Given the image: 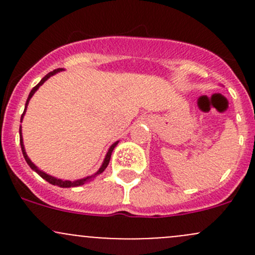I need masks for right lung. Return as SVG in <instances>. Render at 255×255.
Listing matches in <instances>:
<instances>
[{
  "label": "right lung",
  "mask_w": 255,
  "mask_h": 255,
  "mask_svg": "<svg viewBox=\"0 0 255 255\" xmlns=\"http://www.w3.org/2000/svg\"><path fill=\"white\" fill-rule=\"evenodd\" d=\"M64 70H65V69L59 68V69H55V70L50 71V73L47 74V75H45L44 78H43L42 80H40L39 84H37V85H35L34 87H33L32 91L29 92V96H28L27 102H25V106H24V111H23V115L20 116V122H22V121H23V117H24L25 111H27V107H28V104H29L30 99H32L33 95H34L35 92H37V90L39 89V87L42 86V85L44 84V82L47 81V80H48L49 78H50V76L55 75V74L60 73V71H64ZM118 142H120V140H117V142H115V143L112 144L111 146H110L109 151H107L106 156H105V159H104V163H102V165L100 166V169H99V170L96 171V173L94 174V175H90V176H86V177H82V179H78V180H74V181H70V180H61V179H58V177H55V176L49 175V174L44 173V171H43V170H40V169L38 168V166L35 165L34 163H32V160H30V159L28 158L27 153H25L24 144H23V137H22V126H19V143H20V148H22L23 156H24V159H25V161H27V164H28V165L30 166V169H32V170H34L35 173L38 174V175L42 176L43 179H44V180H47V181L49 182V184H51V185H56V186H59V187H76V186H81V185L86 184V182H90V181H91V180H94L95 177H96L97 175H100V174L104 173L105 169L107 168V165H109V163H110V159H111V154H112L113 149H115V146L117 145Z\"/></svg>",
  "instance_id": "right-lung-1"
}]
</instances>
